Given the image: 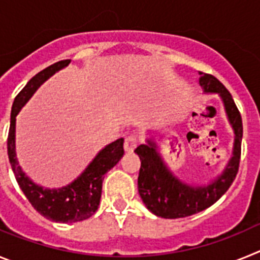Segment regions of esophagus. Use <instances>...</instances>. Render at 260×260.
Returning a JSON list of instances; mask_svg holds the SVG:
<instances>
[{"label": "esophagus", "instance_id": "obj_1", "mask_svg": "<svg viewBox=\"0 0 260 260\" xmlns=\"http://www.w3.org/2000/svg\"><path fill=\"white\" fill-rule=\"evenodd\" d=\"M137 143H139V140H137L136 135H129V136L125 137V141H124L125 152H133V149L137 146Z\"/></svg>", "mask_w": 260, "mask_h": 260}]
</instances>
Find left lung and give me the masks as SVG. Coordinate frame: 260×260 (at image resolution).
<instances>
[{
    "instance_id": "8db88e82",
    "label": "left lung",
    "mask_w": 260,
    "mask_h": 260,
    "mask_svg": "<svg viewBox=\"0 0 260 260\" xmlns=\"http://www.w3.org/2000/svg\"><path fill=\"white\" fill-rule=\"evenodd\" d=\"M200 74V85L207 92H218L225 103L226 114L234 128L236 143L233 157L230 159L225 173L207 187H189L173 177L165 168L152 141L141 144L135 149L141 159L139 173V192L146 208L158 217L180 218L192 216L217 202L226 192L236 179L241 161V143H242V117L238 107L232 98L229 90L214 76L208 73Z\"/></svg>"
}]
</instances>
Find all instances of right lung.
Masks as SVG:
<instances>
[{"label": "right lung", "mask_w": 260, "mask_h": 260, "mask_svg": "<svg viewBox=\"0 0 260 260\" xmlns=\"http://www.w3.org/2000/svg\"><path fill=\"white\" fill-rule=\"evenodd\" d=\"M71 60H61L49 65L27 82L26 86L18 92L11 107L10 128L8 135V155L11 169L15 175L18 184L23 191L27 200L31 203L34 209L42 216L56 222H77L91 217L98 209L99 200L102 195V183L105 175L111 168L119 162L124 154V139H119L106 146L99 153L89 168L83 171L78 179L72 184L60 189H43L36 186L24 175L15 158V116L22 106L28 101L40 83L58 69L67 67Z\"/></svg>", "instance_id": "right-lung-1"}]
</instances>
